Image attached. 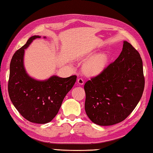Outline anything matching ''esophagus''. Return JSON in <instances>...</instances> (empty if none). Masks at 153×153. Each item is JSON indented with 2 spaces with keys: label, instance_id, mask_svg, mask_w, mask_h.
Masks as SVG:
<instances>
[{
  "label": "esophagus",
  "instance_id": "esophagus-1",
  "mask_svg": "<svg viewBox=\"0 0 153 153\" xmlns=\"http://www.w3.org/2000/svg\"><path fill=\"white\" fill-rule=\"evenodd\" d=\"M77 83L79 84H80V85H83L84 83V79L82 78V77H79V78L77 79Z\"/></svg>",
  "mask_w": 153,
  "mask_h": 153
}]
</instances>
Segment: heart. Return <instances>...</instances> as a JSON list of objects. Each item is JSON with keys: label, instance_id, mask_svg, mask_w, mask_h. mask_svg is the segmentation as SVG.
I'll return each mask as SVG.
<instances>
[{"label": "heart", "instance_id": "obj_1", "mask_svg": "<svg viewBox=\"0 0 153 153\" xmlns=\"http://www.w3.org/2000/svg\"><path fill=\"white\" fill-rule=\"evenodd\" d=\"M108 61V56L105 54H99L93 56L84 64V69L86 74L94 76L103 71Z\"/></svg>", "mask_w": 153, "mask_h": 153}]
</instances>
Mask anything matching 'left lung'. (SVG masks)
<instances>
[{"label": "left lung", "mask_w": 153, "mask_h": 153, "mask_svg": "<svg viewBox=\"0 0 153 153\" xmlns=\"http://www.w3.org/2000/svg\"><path fill=\"white\" fill-rule=\"evenodd\" d=\"M144 83L139 52L124 41L122 52L115 61L84 85L87 116L101 126L122 122L139 103Z\"/></svg>", "instance_id": "8db88e82"}]
</instances>
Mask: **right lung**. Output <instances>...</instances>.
<instances>
[{"label":"right lung","mask_w":153,"mask_h":153,"mask_svg":"<svg viewBox=\"0 0 153 153\" xmlns=\"http://www.w3.org/2000/svg\"><path fill=\"white\" fill-rule=\"evenodd\" d=\"M40 37L39 35L30 37L13 54L10 63L8 91L12 103L24 118L31 123L45 124L59 112L65 97L76 83L77 76L62 78L52 76L40 81L29 76L24 65V50L34 39Z\"/></svg>","instance_id":"obj_1"}]
</instances>
